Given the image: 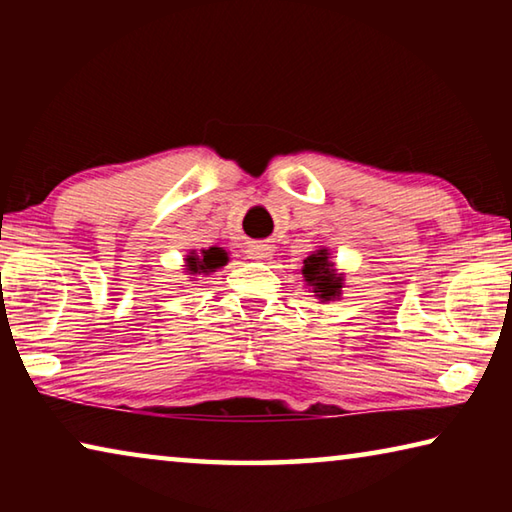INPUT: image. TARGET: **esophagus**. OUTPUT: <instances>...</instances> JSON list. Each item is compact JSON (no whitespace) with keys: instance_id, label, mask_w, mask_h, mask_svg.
Instances as JSON below:
<instances>
[{"instance_id":"esophagus-1","label":"esophagus","mask_w":512,"mask_h":512,"mask_svg":"<svg viewBox=\"0 0 512 512\" xmlns=\"http://www.w3.org/2000/svg\"><path fill=\"white\" fill-rule=\"evenodd\" d=\"M271 253H273V246L268 244V241H253V244H248L246 248V255L250 259H266L271 257Z\"/></svg>"}]
</instances>
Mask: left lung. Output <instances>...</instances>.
Instances as JSON below:
<instances>
[{
    "label": "left lung",
    "mask_w": 512,
    "mask_h": 512,
    "mask_svg": "<svg viewBox=\"0 0 512 512\" xmlns=\"http://www.w3.org/2000/svg\"><path fill=\"white\" fill-rule=\"evenodd\" d=\"M302 275L309 282V287H314V293L320 300H332L341 293L343 277L336 273L334 264L327 259V250H316L314 255L305 259V268Z\"/></svg>",
    "instance_id": "8db88e82"
}]
</instances>
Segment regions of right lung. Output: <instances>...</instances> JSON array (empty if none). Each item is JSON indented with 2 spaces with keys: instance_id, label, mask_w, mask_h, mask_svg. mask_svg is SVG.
I'll return each mask as SVG.
<instances>
[{
  "instance_id": "add662e5",
  "label": "right lung",
  "mask_w": 512,
  "mask_h": 512,
  "mask_svg": "<svg viewBox=\"0 0 512 512\" xmlns=\"http://www.w3.org/2000/svg\"><path fill=\"white\" fill-rule=\"evenodd\" d=\"M228 262V253L221 248H210V250H203L201 255L192 253L187 257V271L189 273H210L214 268L223 266Z\"/></svg>"
}]
</instances>
